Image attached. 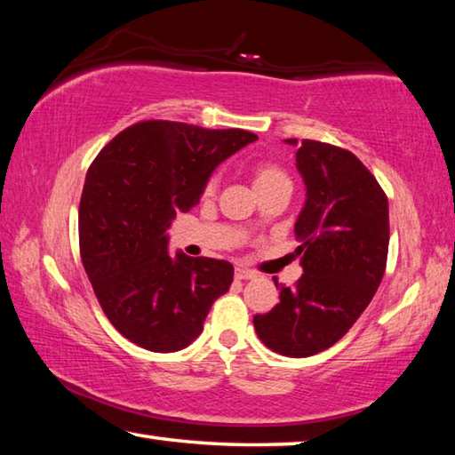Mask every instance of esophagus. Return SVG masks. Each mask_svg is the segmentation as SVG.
I'll use <instances>...</instances> for the list:
<instances>
[{"mask_svg": "<svg viewBox=\"0 0 455 455\" xmlns=\"http://www.w3.org/2000/svg\"><path fill=\"white\" fill-rule=\"evenodd\" d=\"M235 276L236 279H255V273L249 271V268H243V267H236L235 268Z\"/></svg>", "mask_w": 455, "mask_h": 455, "instance_id": "1", "label": "esophagus"}]
</instances>
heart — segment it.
I'll list each match as a JSON object with an SVG mask.
<instances>
[{"label": "heart", "instance_id": "b5f03b06", "mask_svg": "<svg viewBox=\"0 0 455 455\" xmlns=\"http://www.w3.org/2000/svg\"><path fill=\"white\" fill-rule=\"evenodd\" d=\"M249 172L259 195H263V192L273 190V188L291 190L292 187L289 172L284 171L279 163H275V160H257V163L251 164ZM217 187H219V179L217 176H211L203 188V196H212L214 192H217Z\"/></svg>", "mask_w": 455, "mask_h": 455}]
</instances>
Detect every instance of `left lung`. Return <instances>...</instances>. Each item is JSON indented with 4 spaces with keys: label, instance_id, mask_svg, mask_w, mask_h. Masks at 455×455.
<instances>
[{
    "label": "left lung",
    "instance_id": "1",
    "mask_svg": "<svg viewBox=\"0 0 455 455\" xmlns=\"http://www.w3.org/2000/svg\"><path fill=\"white\" fill-rule=\"evenodd\" d=\"M297 166L307 187L295 225L305 273L281 287V301L252 323L268 349L309 357L335 345L371 303L387 265L389 206L379 182L349 150L303 140Z\"/></svg>",
    "mask_w": 455,
    "mask_h": 455
}]
</instances>
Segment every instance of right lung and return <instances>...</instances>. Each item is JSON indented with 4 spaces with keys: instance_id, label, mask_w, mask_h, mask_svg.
<instances>
[{
    "instance_id": "1",
    "label": "right lung",
    "mask_w": 455,
    "mask_h": 455,
    "mask_svg": "<svg viewBox=\"0 0 455 455\" xmlns=\"http://www.w3.org/2000/svg\"><path fill=\"white\" fill-rule=\"evenodd\" d=\"M255 140L241 128L140 120L90 164L78 212L80 257L108 321L138 347L184 349L228 291V260L182 252L172 259L166 233L176 214L198 204L214 168Z\"/></svg>"
}]
</instances>
